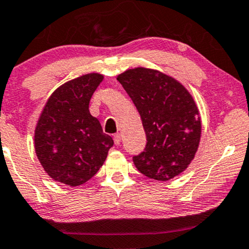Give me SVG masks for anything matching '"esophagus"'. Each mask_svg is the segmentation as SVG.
Here are the masks:
<instances>
[{
    "label": "esophagus",
    "instance_id": "1",
    "mask_svg": "<svg viewBox=\"0 0 249 249\" xmlns=\"http://www.w3.org/2000/svg\"><path fill=\"white\" fill-rule=\"evenodd\" d=\"M114 141H115V144H118L121 143V141H122V135L119 134V133H117V134H115V137H114Z\"/></svg>",
    "mask_w": 249,
    "mask_h": 249
}]
</instances>
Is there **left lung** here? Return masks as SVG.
<instances>
[{
    "label": "left lung",
    "instance_id": "1",
    "mask_svg": "<svg viewBox=\"0 0 249 249\" xmlns=\"http://www.w3.org/2000/svg\"><path fill=\"white\" fill-rule=\"evenodd\" d=\"M117 80L137 107L146 132V148L133 156L134 165L148 178H175L199 148L201 118L193 96L177 79L154 69H128Z\"/></svg>",
    "mask_w": 249,
    "mask_h": 249
}]
</instances>
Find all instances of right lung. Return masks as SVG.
Wrapping results in <instances>:
<instances>
[{"label":"right lung","instance_id":"1","mask_svg":"<svg viewBox=\"0 0 249 249\" xmlns=\"http://www.w3.org/2000/svg\"><path fill=\"white\" fill-rule=\"evenodd\" d=\"M103 75L87 73L67 81L47 100L34 131V148L42 168L55 181L75 187L99 171L114 146L89 101Z\"/></svg>","mask_w":249,"mask_h":249}]
</instances>
